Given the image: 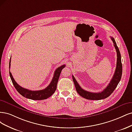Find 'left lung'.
<instances>
[{"instance_id": "obj_1", "label": "left lung", "mask_w": 132, "mask_h": 132, "mask_svg": "<svg viewBox=\"0 0 132 132\" xmlns=\"http://www.w3.org/2000/svg\"><path fill=\"white\" fill-rule=\"evenodd\" d=\"M111 38L117 52V64L116 70L113 76V77L108 84V86L106 87L105 89L99 93H92L85 90L79 86V84L75 78L74 76L72 75V79H73L76 90H77L78 94L85 99L93 100H98L106 98L113 93L121 79L122 74V65L121 62V54L114 38L113 37H111Z\"/></svg>"}]
</instances>
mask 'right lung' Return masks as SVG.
Wrapping results in <instances>:
<instances>
[{
	"label": "right lung",
	"instance_id": "add662e5",
	"mask_svg": "<svg viewBox=\"0 0 132 132\" xmlns=\"http://www.w3.org/2000/svg\"><path fill=\"white\" fill-rule=\"evenodd\" d=\"M10 62L11 60H10L9 61V69L10 68ZM65 67V65H62V66L58 67L57 69L55 71L53 78L50 84L44 89L40 90H31L21 87L16 82L13 77H12L10 70L9 75L12 84H13L17 91H18L21 95H22L23 96L29 99L35 100H41L48 98L49 97L51 96L54 94L56 89L57 84L58 82L59 77H60L61 72Z\"/></svg>",
	"mask_w": 132,
	"mask_h": 132
}]
</instances>
